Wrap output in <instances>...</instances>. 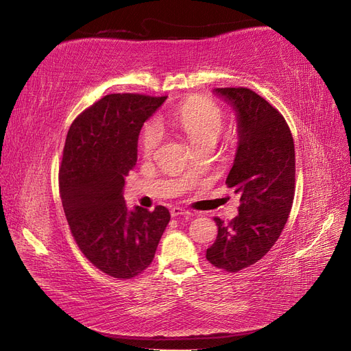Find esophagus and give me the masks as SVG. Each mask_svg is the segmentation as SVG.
Here are the masks:
<instances>
[{"label":"esophagus","mask_w":351,"mask_h":351,"mask_svg":"<svg viewBox=\"0 0 351 351\" xmlns=\"http://www.w3.org/2000/svg\"><path fill=\"white\" fill-rule=\"evenodd\" d=\"M171 216L178 217V216H191V213L182 207H173L171 210Z\"/></svg>","instance_id":"34e87169"}]
</instances>
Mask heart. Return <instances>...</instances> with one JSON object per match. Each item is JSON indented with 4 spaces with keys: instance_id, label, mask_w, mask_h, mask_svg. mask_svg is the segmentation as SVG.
Wrapping results in <instances>:
<instances>
[{
    "instance_id": "b5f03b06",
    "label": "heart",
    "mask_w": 351,
    "mask_h": 351,
    "mask_svg": "<svg viewBox=\"0 0 351 351\" xmlns=\"http://www.w3.org/2000/svg\"><path fill=\"white\" fill-rule=\"evenodd\" d=\"M186 134L189 141L198 149L213 147L217 143L224 127V115L214 101L204 96H191L173 110L162 118ZM165 138V128L159 119L144 123L140 135V149L145 157H150L159 149Z\"/></svg>"
}]
</instances>
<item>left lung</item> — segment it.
Wrapping results in <instances>:
<instances>
[{
	"label": "left lung",
	"mask_w": 351,
	"mask_h": 351,
	"mask_svg": "<svg viewBox=\"0 0 351 351\" xmlns=\"http://www.w3.org/2000/svg\"><path fill=\"white\" fill-rule=\"evenodd\" d=\"M216 93L237 114L239 147L226 185L239 194V214L228 224L214 217L219 232L206 258L237 273L258 263L285 229L295 198V144L285 117L254 90L221 87Z\"/></svg>",
	"instance_id": "obj_1"
}]
</instances>
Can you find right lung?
I'll use <instances>...</instances> for the list:
<instances>
[{
	"mask_svg": "<svg viewBox=\"0 0 351 351\" xmlns=\"http://www.w3.org/2000/svg\"><path fill=\"white\" fill-rule=\"evenodd\" d=\"M165 100L106 95L73 121L65 138L58 179L66 221L84 256L114 278L128 280L149 268L171 220L163 206L131 211L122 197L137 163L143 123Z\"/></svg>",
	"mask_w": 351,
	"mask_h": 351,
	"instance_id": "obj_1",
	"label": "right lung"
}]
</instances>
